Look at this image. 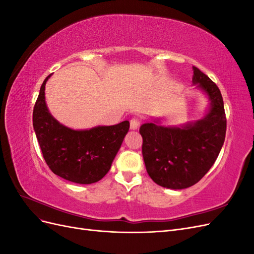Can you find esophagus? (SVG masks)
Returning <instances> with one entry per match:
<instances>
[{
    "instance_id": "1",
    "label": "esophagus",
    "mask_w": 254,
    "mask_h": 254,
    "mask_svg": "<svg viewBox=\"0 0 254 254\" xmlns=\"http://www.w3.org/2000/svg\"><path fill=\"white\" fill-rule=\"evenodd\" d=\"M140 124H141V121H140V119H139V118L134 117V118H132L131 120H130V128L133 129V130H135V129L139 128Z\"/></svg>"
}]
</instances>
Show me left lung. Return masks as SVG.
I'll use <instances>...</instances> for the list:
<instances>
[{"label": "left lung", "instance_id": "1", "mask_svg": "<svg viewBox=\"0 0 254 254\" xmlns=\"http://www.w3.org/2000/svg\"><path fill=\"white\" fill-rule=\"evenodd\" d=\"M193 83L209 96L210 110L202 120L181 127L145 123L140 127L143 159L159 186L182 190L194 186L210 171L224 145L227 119L216 83L193 66Z\"/></svg>", "mask_w": 254, "mask_h": 254}]
</instances>
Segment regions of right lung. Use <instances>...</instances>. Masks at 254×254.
<instances>
[{
  "label": "right lung",
  "mask_w": 254,
  "mask_h": 254,
  "mask_svg": "<svg viewBox=\"0 0 254 254\" xmlns=\"http://www.w3.org/2000/svg\"><path fill=\"white\" fill-rule=\"evenodd\" d=\"M44 79L33 112V125L43 158L50 170L61 178L79 184L101 180L129 130V122L89 130L67 128L53 118L45 103Z\"/></svg>",
  "instance_id": "right-lung-1"
}]
</instances>
